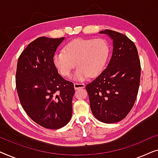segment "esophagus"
<instances>
[{
    "mask_svg": "<svg viewBox=\"0 0 158 158\" xmlns=\"http://www.w3.org/2000/svg\"><path fill=\"white\" fill-rule=\"evenodd\" d=\"M85 87V84L83 83H75L74 88L75 89H79V88H83Z\"/></svg>",
    "mask_w": 158,
    "mask_h": 158,
    "instance_id": "34e87169",
    "label": "esophagus"
}]
</instances>
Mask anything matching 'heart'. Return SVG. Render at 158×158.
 I'll use <instances>...</instances> for the list:
<instances>
[{
    "mask_svg": "<svg viewBox=\"0 0 158 158\" xmlns=\"http://www.w3.org/2000/svg\"><path fill=\"white\" fill-rule=\"evenodd\" d=\"M109 52V44L105 39L79 38L64 45L63 51L56 52L53 62L59 73L64 77L71 76L77 64L78 68L75 72V78L83 81L88 76H96L101 72Z\"/></svg>",
    "mask_w": 158,
    "mask_h": 158,
    "instance_id": "obj_1",
    "label": "heart"
}]
</instances>
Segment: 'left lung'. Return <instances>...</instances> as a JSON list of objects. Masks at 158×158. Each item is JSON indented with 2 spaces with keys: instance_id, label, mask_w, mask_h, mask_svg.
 Masks as SVG:
<instances>
[{
  "instance_id": "obj_1",
  "label": "left lung",
  "mask_w": 158,
  "mask_h": 158,
  "mask_svg": "<svg viewBox=\"0 0 158 158\" xmlns=\"http://www.w3.org/2000/svg\"><path fill=\"white\" fill-rule=\"evenodd\" d=\"M113 40L107 68L86 85L92 113L101 122H120L132 109L139 90L141 65L135 43L124 34L106 29L99 32Z\"/></svg>"
}]
</instances>
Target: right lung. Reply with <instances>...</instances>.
<instances>
[{
  "label": "right lung",
  "mask_w": 158,
  "mask_h": 158,
  "mask_svg": "<svg viewBox=\"0 0 158 158\" xmlns=\"http://www.w3.org/2000/svg\"><path fill=\"white\" fill-rule=\"evenodd\" d=\"M64 39H36L17 62L16 85L21 104L34 122L46 129L62 128L72 116L74 85L58 74L53 62Z\"/></svg>",
  "instance_id": "1"
}]
</instances>
